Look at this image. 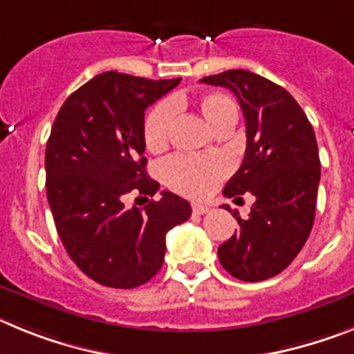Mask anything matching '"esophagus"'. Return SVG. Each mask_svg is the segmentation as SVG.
Here are the masks:
<instances>
[{"instance_id":"esophagus-1","label":"esophagus","mask_w":354,"mask_h":354,"mask_svg":"<svg viewBox=\"0 0 354 354\" xmlns=\"http://www.w3.org/2000/svg\"><path fill=\"white\" fill-rule=\"evenodd\" d=\"M209 207L207 205H201V203H192V212L198 214V216H201V214H207L209 212Z\"/></svg>"}]
</instances>
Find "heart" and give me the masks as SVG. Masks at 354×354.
Masks as SVG:
<instances>
[{
    "label": "heart",
    "mask_w": 354,
    "mask_h": 354,
    "mask_svg": "<svg viewBox=\"0 0 354 354\" xmlns=\"http://www.w3.org/2000/svg\"><path fill=\"white\" fill-rule=\"evenodd\" d=\"M183 106V99L172 97L169 102L156 104L145 117L144 122V142L151 153H162L169 147L174 126L176 109ZM196 106L203 118L218 131L223 126L236 124L237 106L225 93L201 95L196 100ZM228 174V163L216 154L209 156H189L180 154L167 160L162 167L163 183L189 198H205L219 185L223 178Z\"/></svg>",
    "instance_id": "b5f03b06"
}]
</instances>
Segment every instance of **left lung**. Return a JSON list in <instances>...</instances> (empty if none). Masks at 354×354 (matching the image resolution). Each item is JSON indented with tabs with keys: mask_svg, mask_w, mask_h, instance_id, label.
Masks as SVG:
<instances>
[{
	"mask_svg": "<svg viewBox=\"0 0 354 354\" xmlns=\"http://www.w3.org/2000/svg\"><path fill=\"white\" fill-rule=\"evenodd\" d=\"M201 82L232 91L246 122L245 158L223 194L255 198L250 216L236 218L239 230L218 248L219 263L236 279L259 283L283 272L310 237L320 182L317 138L292 95L257 73L227 70Z\"/></svg>",
	"mask_w": 354,
	"mask_h": 354,
	"instance_id": "8db88e82",
	"label": "left lung"
}]
</instances>
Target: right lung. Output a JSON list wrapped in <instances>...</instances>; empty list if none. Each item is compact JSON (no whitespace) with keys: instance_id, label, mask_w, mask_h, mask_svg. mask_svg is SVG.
Returning <instances> with one entry per match:
<instances>
[{"instance_id":"1","label":"right lung","mask_w":354,"mask_h":354,"mask_svg":"<svg viewBox=\"0 0 354 354\" xmlns=\"http://www.w3.org/2000/svg\"><path fill=\"white\" fill-rule=\"evenodd\" d=\"M180 81L106 71L73 91L53 122L44 156L53 221L70 259L102 286L151 281L163 264L165 234L191 218L189 201L169 191L142 210L122 200L158 191L145 171V109Z\"/></svg>"}]
</instances>
